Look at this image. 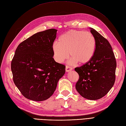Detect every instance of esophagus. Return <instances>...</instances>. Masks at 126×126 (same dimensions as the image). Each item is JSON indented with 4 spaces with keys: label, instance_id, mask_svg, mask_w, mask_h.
Here are the masks:
<instances>
[{
    "label": "esophagus",
    "instance_id": "esophagus-1",
    "mask_svg": "<svg viewBox=\"0 0 126 126\" xmlns=\"http://www.w3.org/2000/svg\"><path fill=\"white\" fill-rule=\"evenodd\" d=\"M72 70V68H71V67H70L69 66H66V67H65V71L66 72H69L70 71H71Z\"/></svg>",
    "mask_w": 126,
    "mask_h": 126
}]
</instances>
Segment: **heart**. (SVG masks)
<instances>
[{
	"mask_svg": "<svg viewBox=\"0 0 126 126\" xmlns=\"http://www.w3.org/2000/svg\"><path fill=\"white\" fill-rule=\"evenodd\" d=\"M95 49L93 35L89 32L77 30H70L63 34L58 38V43L54 42L52 46L56 62H63L69 55L70 62L80 65H86L92 60Z\"/></svg>",
	"mask_w": 126,
	"mask_h": 126,
	"instance_id": "1",
	"label": "heart"
}]
</instances>
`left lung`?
Instances as JSON below:
<instances>
[{
    "mask_svg": "<svg viewBox=\"0 0 126 126\" xmlns=\"http://www.w3.org/2000/svg\"><path fill=\"white\" fill-rule=\"evenodd\" d=\"M90 30L96 41L95 52L89 63L75 69L79 77L76 89L84 98L97 100L106 95L114 85L116 62L107 40L94 29Z\"/></svg>",
    "mask_w": 126,
    "mask_h": 126,
    "instance_id": "1",
    "label": "left lung"
}]
</instances>
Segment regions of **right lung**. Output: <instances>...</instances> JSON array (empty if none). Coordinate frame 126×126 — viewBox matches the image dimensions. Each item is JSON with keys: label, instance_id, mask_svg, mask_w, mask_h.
Here are the masks:
<instances>
[{"label": "right lung", "instance_id": "obj_1", "mask_svg": "<svg viewBox=\"0 0 126 126\" xmlns=\"http://www.w3.org/2000/svg\"><path fill=\"white\" fill-rule=\"evenodd\" d=\"M57 30L38 32L20 43L11 62L14 84L30 100L41 101L53 94L65 66L55 62L52 46Z\"/></svg>", "mask_w": 126, "mask_h": 126}]
</instances>
